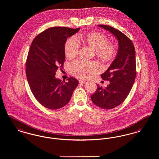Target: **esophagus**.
<instances>
[{
  "label": "esophagus",
  "mask_w": 159,
  "mask_h": 159,
  "mask_svg": "<svg viewBox=\"0 0 159 159\" xmlns=\"http://www.w3.org/2000/svg\"><path fill=\"white\" fill-rule=\"evenodd\" d=\"M79 83H80L84 84L86 83V81H84V80H79Z\"/></svg>",
  "instance_id": "esophagus-1"
}]
</instances>
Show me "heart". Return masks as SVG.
I'll return each mask as SVG.
<instances>
[{
	"instance_id": "b5f03b06",
	"label": "heart",
	"mask_w": 159,
	"mask_h": 159,
	"mask_svg": "<svg viewBox=\"0 0 159 159\" xmlns=\"http://www.w3.org/2000/svg\"><path fill=\"white\" fill-rule=\"evenodd\" d=\"M83 41L95 51L96 55L104 61H110L114 59L117 54L115 45L108 42L105 34L94 32L84 36ZM80 44L75 36L69 38L65 45V53L68 59H73L78 55ZM69 70L72 75L81 78H89L99 72V64L94 61L76 60L69 65Z\"/></svg>"
}]
</instances>
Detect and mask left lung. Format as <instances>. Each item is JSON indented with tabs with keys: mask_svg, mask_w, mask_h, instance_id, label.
I'll list each match as a JSON object with an SVG mask.
<instances>
[{
	"mask_svg": "<svg viewBox=\"0 0 159 159\" xmlns=\"http://www.w3.org/2000/svg\"><path fill=\"white\" fill-rule=\"evenodd\" d=\"M113 34L118 40L117 56L107 70L101 75L110 81L105 89L97 84V90L91 95L94 105L111 109L121 104L130 92L136 75L135 49L132 41L123 33L109 25H98Z\"/></svg>",
	"mask_w": 159,
	"mask_h": 159,
	"instance_id": "left-lung-1",
	"label": "left lung"
}]
</instances>
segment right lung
Returning <instances> with one entry per match:
<instances>
[{"label":"right lung","instance_id":"obj_1","mask_svg":"<svg viewBox=\"0 0 159 159\" xmlns=\"http://www.w3.org/2000/svg\"><path fill=\"white\" fill-rule=\"evenodd\" d=\"M79 30L51 27L36 36L31 43L25 63L27 80L35 99L45 108L57 109L67 105L78 85L75 78L70 77L65 82L55 75L58 68L63 66L67 38Z\"/></svg>","mask_w":159,"mask_h":159}]
</instances>
